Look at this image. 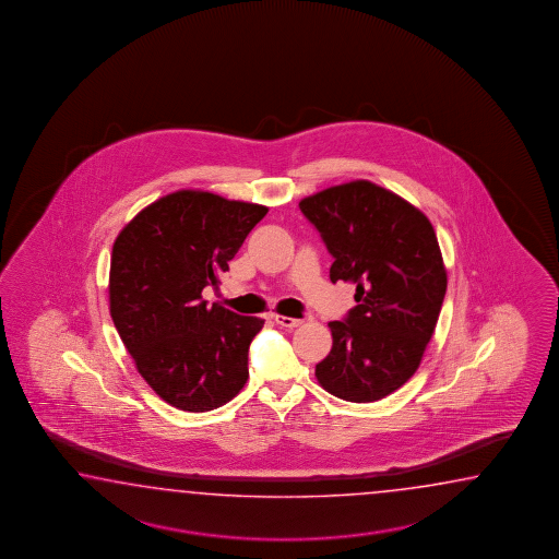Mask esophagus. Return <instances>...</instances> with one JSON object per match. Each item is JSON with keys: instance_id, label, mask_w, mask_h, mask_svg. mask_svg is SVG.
<instances>
[{"instance_id": "esophagus-1", "label": "esophagus", "mask_w": 559, "mask_h": 559, "mask_svg": "<svg viewBox=\"0 0 559 559\" xmlns=\"http://www.w3.org/2000/svg\"><path fill=\"white\" fill-rule=\"evenodd\" d=\"M274 320L277 325L287 328V330H294L297 325H301V320H297V318H287V316H280V313H274Z\"/></svg>"}]
</instances>
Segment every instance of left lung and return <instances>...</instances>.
Here are the masks:
<instances>
[{
    "label": "left lung",
    "instance_id": "1",
    "mask_svg": "<svg viewBox=\"0 0 559 559\" xmlns=\"http://www.w3.org/2000/svg\"><path fill=\"white\" fill-rule=\"evenodd\" d=\"M333 255L332 282L356 284V308L330 321L333 345L316 366L325 392L368 404L416 373L440 318L448 272L428 215L368 179L299 202Z\"/></svg>",
    "mask_w": 559,
    "mask_h": 559
}]
</instances>
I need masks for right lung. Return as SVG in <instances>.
Here are the masks:
<instances>
[{"instance_id":"add662e5","label":"right lung","mask_w":559,"mask_h":559,"mask_svg":"<svg viewBox=\"0 0 559 559\" xmlns=\"http://www.w3.org/2000/svg\"><path fill=\"white\" fill-rule=\"evenodd\" d=\"M270 207L203 190H178L119 231L109 265V313L143 380L164 402L200 414L231 402L246 381L262 318L214 304L243 239Z\"/></svg>"}]
</instances>
